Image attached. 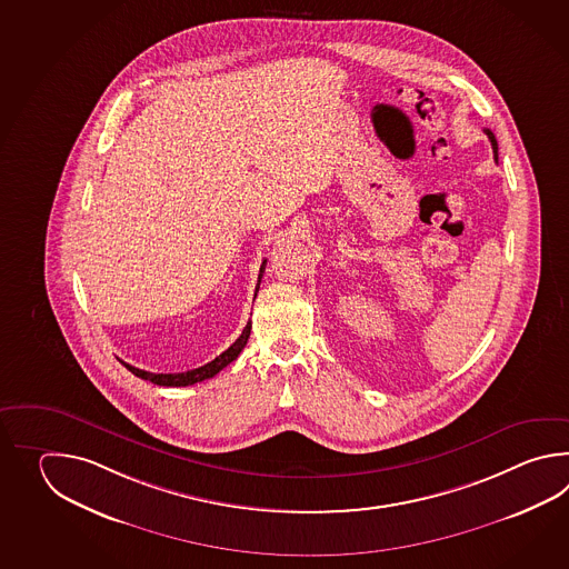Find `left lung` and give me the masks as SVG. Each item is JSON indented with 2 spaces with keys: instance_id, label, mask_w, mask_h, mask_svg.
<instances>
[{
  "instance_id": "obj_1",
  "label": "left lung",
  "mask_w": 569,
  "mask_h": 569,
  "mask_svg": "<svg viewBox=\"0 0 569 569\" xmlns=\"http://www.w3.org/2000/svg\"><path fill=\"white\" fill-rule=\"evenodd\" d=\"M486 132V136H488V140H490V144H492V150H495V158L498 160V142H496L495 133L490 132L488 128L483 130Z\"/></svg>"
}]
</instances>
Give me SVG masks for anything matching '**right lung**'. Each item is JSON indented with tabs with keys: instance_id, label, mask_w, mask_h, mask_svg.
<instances>
[{
	"instance_id": "obj_1",
	"label": "right lung",
	"mask_w": 569,
	"mask_h": 569,
	"mask_svg": "<svg viewBox=\"0 0 569 569\" xmlns=\"http://www.w3.org/2000/svg\"><path fill=\"white\" fill-rule=\"evenodd\" d=\"M264 268H267V260H262L260 274H258V284H256V292L260 289V280H262ZM250 329H252V323L248 321V326L243 327L242 336L236 339L228 350L223 351V353H219L216 360H211V362L201 366V368L189 370V372H179V375H154V372H146V370H140V368H133L130 363L123 362V366H126L133 376H138V378H142V380H150V382H154L158 387H191V385H197V382H203L207 378H213V376L221 372L228 363L233 362V360L240 356V351L246 348L248 338H250Z\"/></svg>"
}]
</instances>
